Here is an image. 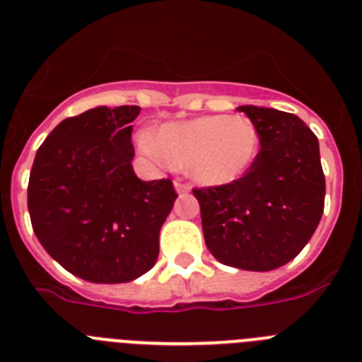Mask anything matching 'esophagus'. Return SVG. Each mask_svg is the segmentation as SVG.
I'll list each match as a JSON object with an SVG mask.
<instances>
[{"label": "esophagus", "mask_w": 362, "mask_h": 362, "mask_svg": "<svg viewBox=\"0 0 362 362\" xmlns=\"http://www.w3.org/2000/svg\"><path fill=\"white\" fill-rule=\"evenodd\" d=\"M174 188H175V192H177V194H188V192H190V185L181 183V181H175Z\"/></svg>", "instance_id": "1"}]
</instances>
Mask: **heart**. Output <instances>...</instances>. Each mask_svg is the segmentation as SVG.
<instances>
[{"instance_id": "b5f03b06", "label": "heart", "mask_w": 362, "mask_h": 362, "mask_svg": "<svg viewBox=\"0 0 362 362\" xmlns=\"http://www.w3.org/2000/svg\"><path fill=\"white\" fill-rule=\"evenodd\" d=\"M143 153L166 168L187 166L203 187H225L245 177L261 152V134L246 116L212 114L166 123L141 136Z\"/></svg>"}]
</instances>
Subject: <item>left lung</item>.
<instances>
[{
    "label": "left lung",
    "mask_w": 362,
    "mask_h": 362,
    "mask_svg": "<svg viewBox=\"0 0 362 362\" xmlns=\"http://www.w3.org/2000/svg\"><path fill=\"white\" fill-rule=\"evenodd\" d=\"M261 134L250 172L225 187L194 190L204 243L226 267L268 272L292 261L325 210V174L315 134L296 114L243 105Z\"/></svg>",
    "instance_id": "8db88e82"
}]
</instances>
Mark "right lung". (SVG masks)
<instances>
[{
    "instance_id": "1",
    "label": "right lung",
    "mask_w": 362,
    "mask_h": 362,
    "mask_svg": "<svg viewBox=\"0 0 362 362\" xmlns=\"http://www.w3.org/2000/svg\"><path fill=\"white\" fill-rule=\"evenodd\" d=\"M136 105L66 117L36 152L28 179L32 228L47 254L85 281L117 284L156 264L177 197L170 179L134 174Z\"/></svg>"
}]
</instances>
